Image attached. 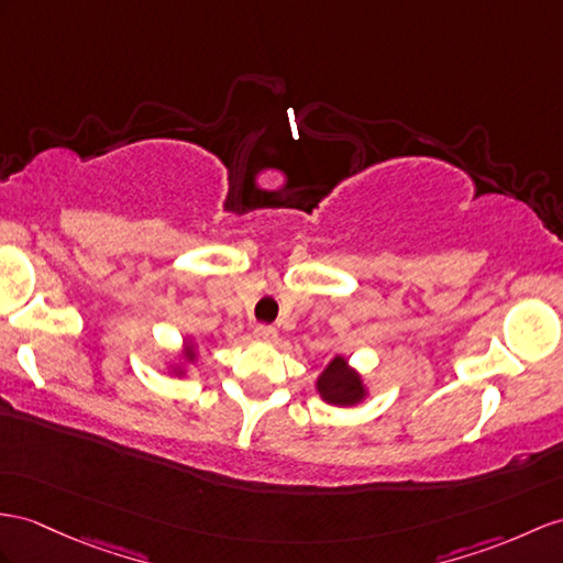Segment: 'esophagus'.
<instances>
[{"instance_id": "obj_1", "label": "esophagus", "mask_w": 563, "mask_h": 563, "mask_svg": "<svg viewBox=\"0 0 563 563\" xmlns=\"http://www.w3.org/2000/svg\"><path fill=\"white\" fill-rule=\"evenodd\" d=\"M253 336H255L257 341H277L279 334H277V329L269 327V324H257Z\"/></svg>"}]
</instances>
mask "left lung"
Wrapping results in <instances>:
<instances>
[{
    "instance_id": "8db88e82",
    "label": "left lung",
    "mask_w": 563,
    "mask_h": 563,
    "mask_svg": "<svg viewBox=\"0 0 563 563\" xmlns=\"http://www.w3.org/2000/svg\"><path fill=\"white\" fill-rule=\"evenodd\" d=\"M314 391L324 404L336 408L361 406L369 396L363 375L341 353L322 367V373L314 379Z\"/></svg>"
}]
</instances>
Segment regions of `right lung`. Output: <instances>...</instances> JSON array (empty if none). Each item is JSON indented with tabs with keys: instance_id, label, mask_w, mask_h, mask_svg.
<instances>
[{
	"instance_id": "1",
	"label": "right lung",
	"mask_w": 563,
	"mask_h": 563,
	"mask_svg": "<svg viewBox=\"0 0 563 563\" xmlns=\"http://www.w3.org/2000/svg\"><path fill=\"white\" fill-rule=\"evenodd\" d=\"M198 361H200L198 344L190 336H184L181 349H178V353L174 355V358H169L167 363H164V367H167V373L174 375V377H186L188 375V367L196 365Z\"/></svg>"
}]
</instances>
